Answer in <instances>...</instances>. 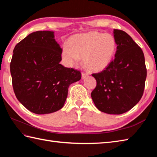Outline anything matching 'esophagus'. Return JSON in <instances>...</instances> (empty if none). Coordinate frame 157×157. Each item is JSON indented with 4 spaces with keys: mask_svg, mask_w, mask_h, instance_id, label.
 Instances as JSON below:
<instances>
[{
    "mask_svg": "<svg viewBox=\"0 0 157 157\" xmlns=\"http://www.w3.org/2000/svg\"><path fill=\"white\" fill-rule=\"evenodd\" d=\"M88 74L87 73H84V72L82 73V78L83 79H85L86 77H88Z\"/></svg>",
    "mask_w": 157,
    "mask_h": 157,
    "instance_id": "34e87169",
    "label": "esophagus"
}]
</instances>
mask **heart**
Returning <instances> with one entry per match:
<instances>
[{"label":"heart","mask_w":157,"mask_h":157,"mask_svg":"<svg viewBox=\"0 0 157 157\" xmlns=\"http://www.w3.org/2000/svg\"><path fill=\"white\" fill-rule=\"evenodd\" d=\"M117 42L111 34L89 32L72 36L69 46H63L61 58L67 67L79 64L83 57L86 67L98 72L108 67L114 58Z\"/></svg>","instance_id":"1"}]
</instances>
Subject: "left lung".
Masks as SVG:
<instances>
[{"label": "left lung", "instance_id": "obj_1", "mask_svg": "<svg viewBox=\"0 0 157 157\" xmlns=\"http://www.w3.org/2000/svg\"><path fill=\"white\" fill-rule=\"evenodd\" d=\"M115 59L102 71L93 73L96 86L91 93L96 107L107 114L129 111L141 99L146 78L144 55L126 32L114 29Z\"/></svg>", "mask_w": 157, "mask_h": 157}]
</instances>
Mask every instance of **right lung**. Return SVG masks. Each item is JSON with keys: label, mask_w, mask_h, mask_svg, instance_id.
I'll return each instance as SVG.
<instances>
[{"label": "right lung", "mask_w": 157, "mask_h": 157, "mask_svg": "<svg viewBox=\"0 0 157 157\" xmlns=\"http://www.w3.org/2000/svg\"><path fill=\"white\" fill-rule=\"evenodd\" d=\"M61 52L52 31L33 32L15 46L10 64L13 88L29 111L44 115L59 111L69 86L80 80V71L60 64Z\"/></svg>", "instance_id": "1"}]
</instances>
